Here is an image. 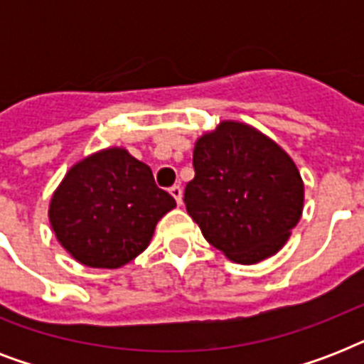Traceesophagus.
Listing matches in <instances>:
<instances>
[{
    "mask_svg": "<svg viewBox=\"0 0 364 364\" xmlns=\"http://www.w3.org/2000/svg\"><path fill=\"white\" fill-rule=\"evenodd\" d=\"M170 194H171V196H173V198H176L177 205H181V202H183V188L179 187V185H173V187L170 188Z\"/></svg>",
    "mask_w": 364,
    "mask_h": 364,
    "instance_id": "1",
    "label": "esophagus"
}]
</instances>
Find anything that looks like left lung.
Instances as JSON below:
<instances>
[{
	"label": "left lung",
	"instance_id": "8db88e82",
	"mask_svg": "<svg viewBox=\"0 0 364 364\" xmlns=\"http://www.w3.org/2000/svg\"><path fill=\"white\" fill-rule=\"evenodd\" d=\"M185 205L204 238L240 264L277 253L296 227L304 185L270 137L225 121L196 141Z\"/></svg>",
	"mask_w": 364,
	"mask_h": 364
}]
</instances>
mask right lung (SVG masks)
<instances>
[{
	"label": "right lung",
	"mask_w": 364,
	"mask_h": 364,
	"mask_svg": "<svg viewBox=\"0 0 364 364\" xmlns=\"http://www.w3.org/2000/svg\"><path fill=\"white\" fill-rule=\"evenodd\" d=\"M176 208L147 164L126 149H105L77 162L56 188L48 219L58 242L90 268H121L153 238Z\"/></svg>",
	"instance_id": "obj_1"
}]
</instances>
